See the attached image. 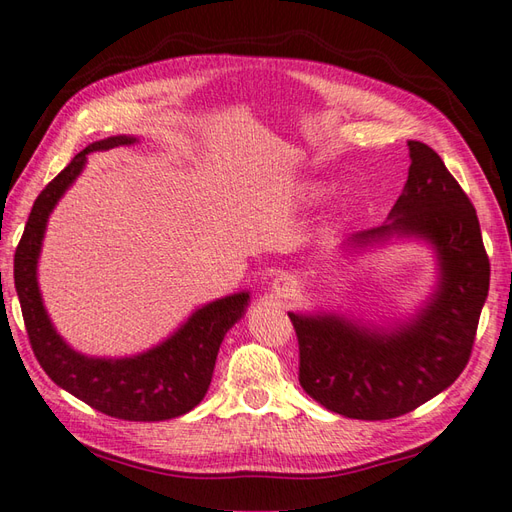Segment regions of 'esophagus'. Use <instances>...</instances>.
<instances>
[{
    "label": "esophagus",
    "mask_w": 512,
    "mask_h": 512,
    "mask_svg": "<svg viewBox=\"0 0 512 512\" xmlns=\"http://www.w3.org/2000/svg\"><path fill=\"white\" fill-rule=\"evenodd\" d=\"M299 288H301V286H299L297 277L290 275V273L277 275V277L273 279V284H270V292H273V295L279 297V299H288V297H292V295H297Z\"/></svg>",
    "instance_id": "1"
}]
</instances>
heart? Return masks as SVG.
<instances>
[{
  "mask_svg": "<svg viewBox=\"0 0 512 512\" xmlns=\"http://www.w3.org/2000/svg\"><path fill=\"white\" fill-rule=\"evenodd\" d=\"M310 191H312V193H317V189H310Z\"/></svg>",
  "mask_w": 512,
  "mask_h": 512,
  "instance_id": "obj_1",
  "label": "heart"
}]
</instances>
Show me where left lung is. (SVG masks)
Listing matches in <instances>:
<instances>
[{
	"mask_svg": "<svg viewBox=\"0 0 512 512\" xmlns=\"http://www.w3.org/2000/svg\"><path fill=\"white\" fill-rule=\"evenodd\" d=\"M407 147L409 176L387 222L341 246L358 253L389 239L429 244L438 264L429 299L389 325L339 312H288L303 391L345 418H398L451 387L469 363L488 297L491 264L471 200L436 151L418 140Z\"/></svg>",
	"mask_w": 512,
	"mask_h": 512,
	"instance_id": "8db88e82",
	"label": "left lung"
}]
</instances>
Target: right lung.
<instances>
[{
    "label": "right lung",
    "instance_id": "1",
    "mask_svg": "<svg viewBox=\"0 0 512 512\" xmlns=\"http://www.w3.org/2000/svg\"><path fill=\"white\" fill-rule=\"evenodd\" d=\"M136 136H110L79 151L32 204L15 253V288L28 339L39 365L68 394L112 418L158 422L200 405L211 385L215 358L226 332L244 317L250 292L204 303L165 341L147 352L121 358L88 356L61 339L43 306L37 266L48 217L88 162L92 151L129 147Z\"/></svg>",
    "mask_w": 512,
    "mask_h": 512
}]
</instances>
